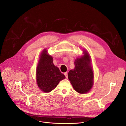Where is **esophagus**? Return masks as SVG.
Masks as SVG:
<instances>
[{
  "label": "esophagus",
  "instance_id": "esophagus-1",
  "mask_svg": "<svg viewBox=\"0 0 126 126\" xmlns=\"http://www.w3.org/2000/svg\"><path fill=\"white\" fill-rule=\"evenodd\" d=\"M64 75H65L66 78H68V73H67V72L64 73Z\"/></svg>",
  "mask_w": 126,
  "mask_h": 126
}]
</instances>
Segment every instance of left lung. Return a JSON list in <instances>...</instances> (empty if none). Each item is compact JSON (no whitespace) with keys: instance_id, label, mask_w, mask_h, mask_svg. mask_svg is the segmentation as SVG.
<instances>
[{"instance_id":"obj_1","label":"left lung","mask_w":126,"mask_h":126,"mask_svg":"<svg viewBox=\"0 0 126 126\" xmlns=\"http://www.w3.org/2000/svg\"><path fill=\"white\" fill-rule=\"evenodd\" d=\"M83 57L77 58L74 62L75 68L68 74V79L77 92L84 94L90 90L93 84V72L90 66V57L84 52Z\"/></svg>"}]
</instances>
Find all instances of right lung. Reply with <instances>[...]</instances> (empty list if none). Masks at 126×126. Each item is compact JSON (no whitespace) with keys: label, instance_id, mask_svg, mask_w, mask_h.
Wrapping results in <instances>:
<instances>
[{"label":"right lung","instance_id":"obj_1","mask_svg":"<svg viewBox=\"0 0 126 126\" xmlns=\"http://www.w3.org/2000/svg\"><path fill=\"white\" fill-rule=\"evenodd\" d=\"M46 52L44 50L41 55L36 70V79L40 89L47 93L54 89L65 76L53 64V58Z\"/></svg>","mask_w":126,"mask_h":126}]
</instances>
